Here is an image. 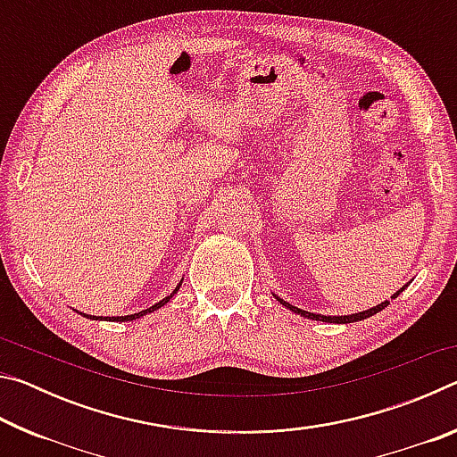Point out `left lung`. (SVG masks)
<instances>
[{
    "mask_svg": "<svg viewBox=\"0 0 457 457\" xmlns=\"http://www.w3.org/2000/svg\"><path fill=\"white\" fill-rule=\"evenodd\" d=\"M405 290V286L403 288H401L399 292H395L393 294L391 298H397L401 292ZM280 300V298H278ZM280 304H284L286 308H290L292 312H296V314H300V316H308V319H312V320H322V322H337V324H346V322H357V320H365V319H369V316H373V314H377V312H381L383 308L389 304V300H385V303H381V304H377L375 308H369V311H362V312H359V314H351V316H324V314H312V312H306V311H300V308H296V306H292L290 303H284V300H280Z\"/></svg>",
    "mask_w": 457,
    "mask_h": 457,
    "instance_id": "left-lung-1",
    "label": "left lung"
}]
</instances>
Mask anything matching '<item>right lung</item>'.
I'll list each match as a JSON object with an SVG mask.
<instances>
[{
  "label": "right lung",
  "mask_w": 457,
  "mask_h": 457,
  "mask_svg": "<svg viewBox=\"0 0 457 457\" xmlns=\"http://www.w3.org/2000/svg\"><path fill=\"white\" fill-rule=\"evenodd\" d=\"M181 286V284H179ZM179 286H177V288L173 290V294L179 290ZM173 294H169V296H165L163 300H159L157 304H153V306H149V308H145V311H141V312H137V314H127V316H88V314H84V316H88V319H95V320H114V322H125V320H135V319H141V316H145V314H149V312H153V311H157V308H161L163 304H167L169 300L173 298Z\"/></svg>",
  "instance_id": "1"
}]
</instances>
